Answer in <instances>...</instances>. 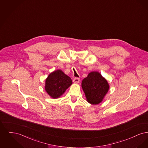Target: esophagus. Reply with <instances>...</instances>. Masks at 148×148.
<instances>
[{
  "label": "esophagus",
  "instance_id": "obj_1",
  "mask_svg": "<svg viewBox=\"0 0 148 148\" xmlns=\"http://www.w3.org/2000/svg\"><path fill=\"white\" fill-rule=\"evenodd\" d=\"M80 81V79L79 77H74L73 79V82L74 83H78Z\"/></svg>",
  "mask_w": 148,
  "mask_h": 148
}]
</instances>
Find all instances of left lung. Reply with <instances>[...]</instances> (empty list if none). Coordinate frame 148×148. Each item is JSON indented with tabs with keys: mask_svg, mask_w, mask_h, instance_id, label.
Here are the masks:
<instances>
[{
	"mask_svg": "<svg viewBox=\"0 0 148 148\" xmlns=\"http://www.w3.org/2000/svg\"><path fill=\"white\" fill-rule=\"evenodd\" d=\"M86 100L91 104H98L108 92L109 85L104 77L98 71H92L82 82Z\"/></svg>",
	"mask_w": 148,
	"mask_h": 148,
	"instance_id": "8db88e82",
	"label": "left lung"
}]
</instances>
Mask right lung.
Instances as JSON below:
<instances>
[{
  "label": "right lung",
  "instance_id": "add662e5",
  "mask_svg": "<svg viewBox=\"0 0 148 148\" xmlns=\"http://www.w3.org/2000/svg\"><path fill=\"white\" fill-rule=\"evenodd\" d=\"M72 84L71 77L61 70L51 73L46 79L45 90L53 99L59 98Z\"/></svg>",
  "mask_w": 148,
  "mask_h": 148
}]
</instances>
